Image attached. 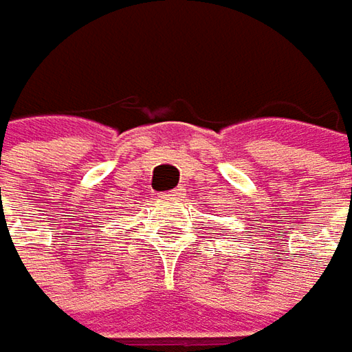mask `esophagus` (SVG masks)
<instances>
[{
	"instance_id": "obj_1",
	"label": "esophagus",
	"mask_w": 352,
	"mask_h": 352,
	"mask_svg": "<svg viewBox=\"0 0 352 352\" xmlns=\"http://www.w3.org/2000/svg\"><path fill=\"white\" fill-rule=\"evenodd\" d=\"M161 197H163L165 201H173V199H179V197H183V189H175V191L163 192Z\"/></svg>"
}]
</instances>
